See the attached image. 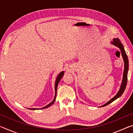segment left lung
Returning <instances> with one entry per match:
<instances>
[{"label":"left lung","mask_w":133,"mask_h":133,"mask_svg":"<svg viewBox=\"0 0 133 133\" xmlns=\"http://www.w3.org/2000/svg\"><path fill=\"white\" fill-rule=\"evenodd\" d=\"M111 43L113 44L114 45H115L116 46L118 47V48L120 49L121 55H122L124 62V70L122 84H121L120 89V90L118 91L117 94L113 98H111V100L109 101V102H108L107 103H105V104L103 105L102 106H101V107L106 106V105H107L108 104H109L110 103H111L112 102H114V101L116 100L117 98L120 97L122 95L123 93H124V91L125 87H126V85H127V74H128V70H129V60H128L127 54H126V53H125L124 48V47L123 46L122 43H121V42L120 40V39H114L113 41L111 42Z\"/></svg>","instance_id":"8db88e82"}]
</instances>
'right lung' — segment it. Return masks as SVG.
I'll return each instance as SVG.
<instances>
[{
    "instance_id": "obj_1",
    "label": "right lung",
    "mask_w": 133,
    "mask_h": 133,
    "mask_svg": "<svg viewBox=\"0 0 133 133\" xmlns=\"http://www.w3.org/2000/svg\"><path fill=\"white\" fill-rule=\"evenodd\" d=\"M63 75H64V71H62V72H61V73H60L59 74V75H58V76H57V78H56V83H55V97H54L53 100L50 103V104H49L48 105H47L46 106H45V107H44L42 108V109H46V108H48V107H50V105H52V104H53V103H55V100H56V94H57V85H58V83H59V82H60V79H61V78H62V77H63ZM30 109V110H37V109Z\"/></svg>"
}]
</instances>
